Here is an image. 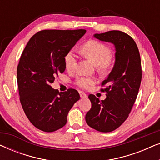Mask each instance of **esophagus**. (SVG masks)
Segmentation results:
<instances>
[{
    "mask_svg": "<svg viewBox=\"0 0 160 160\" xmlns=\"http://www.w3.org/2000/svg\"><path fill=\"white\" fill-rule=\"evenodd\" d=\"M80 97L82 98H86L87 95L84 92H80Z\"/></svg>",
    "mask_w": 160,
    "mask_h": 160,
    "instance_id": "1",
    "label": "esophagus"
}]
</instances>
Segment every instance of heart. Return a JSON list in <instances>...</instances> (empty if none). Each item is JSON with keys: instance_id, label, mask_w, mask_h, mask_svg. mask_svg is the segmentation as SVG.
I'll return each mask as SVG.
<instances>
[{"instance_id": "b5f03b06", "label": "heart", "mask_w": 160, "mask_h": 160, "mask_svg": "<svg viewBox=\"0 0 160 160\" xmlns=\"http://www.w3.org/2000/svg\"><path fill=\"white\" fill-rule=\"evenodd\" d=\"M81 52L85 58L89 59L95 65H98L100 71H105L110 66L111 51L106 45L98 41L90 40L85 43L81 48ZM77 57L73 51H69L65 55L64 62L68 71H73L76 68ZM93 78L79 77L76 80L78 86L87 89L95 84Z\"/></svg>"}]
</instances>
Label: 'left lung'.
<instances>
[{
  "mask_svg": "<svg viewBox=\"0 0 160 160\" xmlns=\"http://www.w3.org/2000/svg\"><path fill=\"white\" fill-rule=\"evenodd\" d=\"M93 36L114 45L115 62L102 83L107 85L106 89H102L106 92V98L100 100L94 95H89L92 108L85 119L90 128L109 132L128 119L136 100L142 78L141 57L135 41L123 32L111 30Z\"/></svg>",
  "mask_w": 160,
  "mask_h": 160,
  "instance_id": "left-lung-1",
  "label": "left lung"
}]
</instances>
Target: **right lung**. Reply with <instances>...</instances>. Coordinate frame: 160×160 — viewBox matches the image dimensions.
<instances>
[{"instance_id": "right-lung-1", "label": "right lung", "mask_w": 160, "mask_h": 160, "mask_svg": "<svg viewBox=\"0 0 160 160\" xmlns=\"http://www.w3.org/2000/svg\"><path fill=\"white\" fill-rule=\"evenodd\" d=\"M86 30H45L34 35L17 66L19 100L26 116L36 128L51 132L62 128L74 103L80 99L74 89L59 92L51 87L65 70L64 58Z\"/></svg>"}]
</instances>
